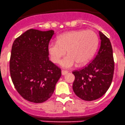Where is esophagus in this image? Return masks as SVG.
Masks as SVG:
<instances>
[{
	"mask_svg": "<svg viewBox=\"0 0 125 125\" xmlns=\"http://www.w3.org/2000/svg\"><path fill=\"white\" fill-rule=\"evenodd\" d=\"M68 73V71H66V70H62V72H61L62 75H65V74H66Z\"/></svg>",
	"mask_w": 125,
	"mask_h": 125,
	"instance_id": "34e87169",
	"label": "esophagus"
}]
</instances>
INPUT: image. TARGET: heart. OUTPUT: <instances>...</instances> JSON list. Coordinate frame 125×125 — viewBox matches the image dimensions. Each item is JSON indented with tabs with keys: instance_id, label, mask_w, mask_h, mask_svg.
Listing matches in <instances>:
<instances>
[{
	"instance_id": "1",
	"label": "heart",
	"mask_w": 125,
	"mask_h": 125,
	"mask_svg": "<svg viewBox=\"0 0 125 125\" xmlns=\"http://www.w3.org/2000/svg\"><path fill=\"white\" fill-rule=\"evenodd\" d=\"M98 43V36L92 30L72 31L59 36L56 42H51L48 52L52 62L59 64L67 50L68 54L62 59L61 65L69 68L76 62L81 65L89 61L96 51Z\"/></svg>"
}]
</instances>
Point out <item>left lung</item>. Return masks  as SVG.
Segmentation results:
<instances>
[{"label": "left lung", "instance_id": "8db88e82", "mask_svg": "<svg viewBox=\"0 0 125 125\" xmlns=\"http://www.w3.org/2000/svg\"><path fill=\"white\" fill-rule=\"evenodd\" d=\"M100 46L95 57L82 68L73 71V89L84 101H94L105 94L110 86L115 70L113 49L107 36L99 31Z\"/></svg>", "mask_w": 125, "mask_h": 125}]
</instances>
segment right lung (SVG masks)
<instances>
[{
  "label": "right lung",
  "mask_w": 125,
  "mask_h": 125,
  "mask_svg": "<svg viewBox=\"0 0 125 125\" xmlns=\"http://www.w3.org/2000/svg\"><path fill=\"white\" fill-rule=\"evenodd\" d=\"M53 30L30 29L15 40L9 70L20 95L28 101L42 103L52 96L61 70L49 60L48 45Z\"/></svg>",
  "instance_id": "add662e5"
}]
</instances>
